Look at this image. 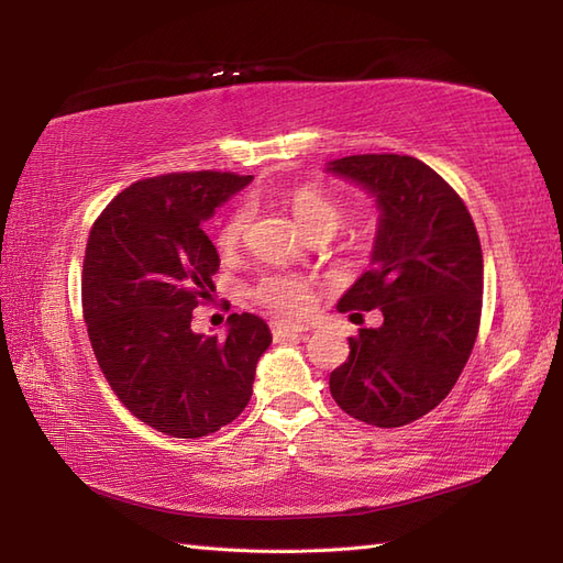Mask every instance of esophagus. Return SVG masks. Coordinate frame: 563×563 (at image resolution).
Returning <instances> with one entry per match:
<instances>
[{
    "mask_svg": "<svg viewBox=\"0 0 563 563\" xmlns=\"http://www.w3.org/2000/svg\"><path fill=\"white\" fill-rule=\"evenodd\" d=\"M275 336H300V333H307L309 327L307 324H297V321H273L271 324Z\"/></svg>",
    "mask_w": 563,
    "mask_h": 563,
    "instance_id": "esophagus-1",
    "label": "esophagus"
}]
</instances>
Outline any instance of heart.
<instances>
[{
  "mask_svg": "<svg viewBox=\"0 0 563 563\" xmlns=\"http://www.w3.org/2000/svg\"><path fill=\"white\" fill-rule=\"evenodd\" d=\"M290 208L295 220L300 222L302 230L314 234H333L341 227L345 218V206L331 196L327 188L314 184H302L290 190ZM251 220L249 206H236L227 218L222 220L214 242L222 251H234L246 234V227ZM254 302L275 309L283 314H300L312 302V285L307 278L297 273H268L251 288Z\"/></svg>",
  "mask_w": 563,
  "mask_h": 563,
  "instance_id": "1",
  "label": "heart"
}]
</instances>
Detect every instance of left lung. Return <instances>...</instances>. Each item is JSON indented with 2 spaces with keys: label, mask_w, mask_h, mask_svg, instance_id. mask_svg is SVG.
Returning a JSON list of instances; mask_svg holds the SVG:
<instances>
[{
  "label": "left lung",
  "mask_w": 563,
  "mask_h": 563,
  "mask_svg": "<svg viewBox=\"0 0 563 563\" xmlns=\"http://www.w3.org/2000/svg\"><path fill=\"white\" fill-rule=\"evenodd\" d=\"M329 172L367 188L382 212L373 268L339 312L385 317L349 339L329 389L357 421L399 428L433 411L470 361L484 295L479 234L457 190L409 154H353Z\"/></svg>",
  "instance_id": "left-lung-1"
}]
</instances>
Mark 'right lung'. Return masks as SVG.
<instances>
[{
	"mask_svg": "<svg viewBox=\"0 0 563 563\" xmlns=\"http://www.w3.org/2000/svg\"><path fill=\"white\" fill-rule=\"evenodd\" d=\"M249 181L210 169L142 178L89 232L81 309L93 355L125 409L164 435L196 440L232 423L271 345L249 312L230 314L227 336L190 331L220 268L200 224Z\"/></svg>",
	"mask_w": 563,
	"mask_h": 563,
	"instance_id": "right-lung-1",
	"label": "right lung"
}]
</instances>
